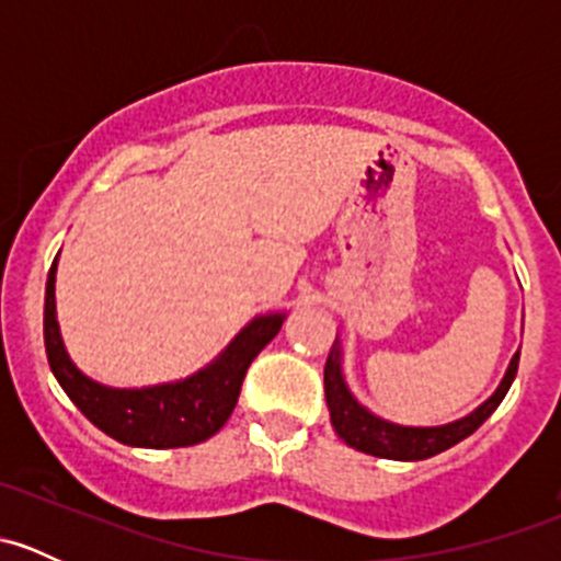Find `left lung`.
<instances>
[{
    "label": "left lung",
    "mask_w": 561,
    "mask_h": 561,
    "mask_svg": "<svg viewBox=\"0 0 561 561\" xmlns=\"http://www.w3.org/2000/svg\"><path fill=\"white\" fill-rule=\"evenodd\" d=\"M518 355H522V350L513 355L500 388H496L494 393H491V399H485L478 410L469 412L461 421L426 428L399 426V423L382 421V417L371 415L366 407H360L358 401H355V396L350 393L347 382H344L342 353H339L336 342H333L331 355H328L325 360V401L328 410H331V423L333 428H336L339 437H342L350 448L360 450V454L393 458V461H421V458H432L443 454V450L454 448L456 443L467 439L469 434L478 432V428L489 421L491 412L502 404V399H505V393L511 390L513 380H516Z\"/></svg>",
    "instance_id": "1"
}]
</instances>
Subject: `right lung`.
I'll list each match as a JSON object with an SVG mask.
<instances>
[{
	"mask_svg": "<svg viewBox=\"0 0 561 561\" xmlns=\"http://www.w3.org/2000/svg\"><path fill=\"white\" fill-rule=\"evenodd\" d=\"M56 260L45 285V353L72 404L107 437L133 448H186L214 437L228 423L249 364L279 333L285 314H263L228 344L211 366L179 382L154 388H107L89 380L67 355L56 322Z\"/></svg>",
	"mask_w": 561,
	"mask_h": 561,
	"instance_id": "1",
	"label": "right lung"
}]
</instances>
